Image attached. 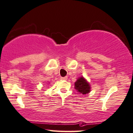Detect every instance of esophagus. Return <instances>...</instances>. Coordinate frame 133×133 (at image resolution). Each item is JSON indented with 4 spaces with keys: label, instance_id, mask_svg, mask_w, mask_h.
I'll list each match as a JSON object with an SVG mask.
<instances>
[{
    "label": "esophagus",
    "instance_id": "1",
    "mask_svg": "<svg viewBox=\"0 0 133 133\" xmlns=\"http://www.w3.org/2000/svg\"><path fill=\"white\" fill-rule=\"evenodd\" d=\"M61 79L63 80H66L67 79H68V77H67V76H65V77H61Z\"/></svg>",
    "mask_w": 133,
    "mask_h": 133
}]
</instances>
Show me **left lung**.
<instances>
[{"instance_id":"8db88e82","label":"left lung","mask_w":133,"mask_h":133,"mask_svg":"<svg viewBox=\"0 0 133 133\" xmlns=\"http://www.w3.org/2000/svg\"><path fill=\"white\" fill-rule=\"evenodd\" d=\"M75 89L81 94H86L90 92V86L83 77H79L74 83Z\"/></svg>"}]
</instances>
